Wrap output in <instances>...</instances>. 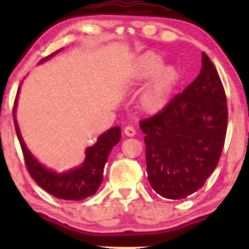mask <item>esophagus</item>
Listing matches in <instances>:
<instances>
[{
  "label": "esophagus",
  "instance_id": "obj_1",
  "mask_svg": "<svg viewBox=\"0 0 249 249\" xmlns=\"http://www.w3.org/2000/svg\"><path fill=\"white\" fill-rule=\"evenodd\" d=\"M124 133H125L126 136L133 137V136H135V134H136V130H135V128L133 127V126L127 125V126H126V127L124 128Z\"/></svg>",
  "mask_w": 249,
  "mask_h": 249
}]
</instances>
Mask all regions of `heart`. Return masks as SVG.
<instances>
[{
  "label": "heart",
  "mask_w": 249,
  "mask_h": 249,
  "mask_svg": "<svg viewBox=\"0 0 249 249\" xmlns=\"http://www.w3.org/2000/svg\"><path fill=\"white\" fill-rule=\"evenodd\" d=\"M179 79V70L175 66L162 65L159 54L147 52L134 64L127 83L137 86L149 80L140 96V107L147 114H156L167 107Z\"/></svg>",
  "instance_id": "b5f03b06"
}]
</instances>
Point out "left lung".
Wrapping results in <instances>:
<instances>
[{
	"mask_svg": "<svg viewBox=\"0 0 249 249\" xmlns=\"http://www.w3.org/2000/svg\"><path fill=\"white\" fill-rule=\"evenodd\" d=\"M140 126L147 178L156 193L181 200L203 187L220 160L227 129L224 87L208 54L202 53L195 81Z\"/></svg>",
	"mask_w": 249,
	"mask_h": 249,
	"instance_id": "obj_1",
	"label": "left lung"
}]
</instances>
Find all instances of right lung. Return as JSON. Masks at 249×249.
Returning <instances> with one entry per match:
<instances>
[{"instance_id": "right-lung-1", "label": "right lung", "mask_w": 249, "mask_h": 249, "mask_svg": "<svg viewBox=\"0 0 249 249\" xmlns=\"http://www.w3.org/2000/svg\"><path fill=\"white\" fill-rule=\"evenodd\" d=\"M61 49H59L56 53L41 59L40 62L48 60L49 58H52L53 54H56ZM18 93L19 88L14 102L13 119L16 135H18L20 147H22L25 163H26L27 170L34 181L46 192L50 193L58 199L79 201L93 196L103 181V170L105 163L107 161L108 155L113 147L121 140L122 134L120 126L109 128L102 135H100L95 144L87 148L86 159L79 167L67 172L58 174V172L48 169V168L41 165L38 160L32 155L26 144L24 142L15 117Z\"/></svg>"}]
</instances>
